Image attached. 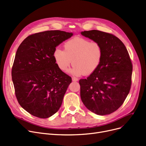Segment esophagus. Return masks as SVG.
Instances as JSON below:
<instances>
[{
    "label": "esophagus",
    "instance_id": "esophagus-1",
    "mask_svg": "<svg viewBox=\"0 0 146 146\" xmlns=\"http://www.w3.org/2000/svg\"><path fill=\"white\" fill-rule=\"evenodd\" d=\"M72 80L73 81H77L78 80V79L77 78H76V77H75V76H73L72 78Z\"/></svg>",
    "mask_w": 146,
    "mask_h": 146
}]
</instances>
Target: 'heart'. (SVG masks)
I'll list each match as a JSON object with an SVG mask.
<instances>
[{
	"instance_id": "1",
	"label": "heart",
	"mask_w": 146,
	"mask_h": 146,
	"mask_svg": "<svg viewBox=\"0 0 146 146\" xmlns=\"http://www.w3.org/2000/svg\"><path fill=\"white\" fill-rule=\"evenodd\" d=\"M54 58L58 68L65 72L72 61L73 67L70 72L79 76L83 74H92L100 65L103 49L98 42H91L88 39L76 37L68 40L64 44V50L56 48Z\"/></svg>"
}]
</instances>
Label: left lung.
<instances>
[{
  "label": "left lung",
  "mask_w": 146,
  "mask_h": 146,
  "mask_svg": "<svg viewBox=\"0 0 146 146\" xmlns=\"http://www.w3.org/2000/svg\"><path fill=\"white\" fill-rule=\"evenodd\" d=\"M81 34L98 42L103 49L102 61L86 79H81V98L91 112L100 115L120 107L130 92L133 65L122 41L111 33L91 30Z\"/></svg>",
  "instance_id": "8db88e82"
}]
</instances>
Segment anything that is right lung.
<instances>
[{"label":"right lung","instance_id":"1","mask_svg":"<svg viewBox=\"0 0 146 146\" xmlns=\"http://www.w3.org/2000/svg\"><path fill=\"white\" fill-rule=\"evenodd\" d=\"M72 35L58 30L32 34L16 51L12 68L15 96L20 106L33 116L48 118L61 106L72 79L58 68L53 54Z\"/></svg>","mask_w":146,"mask_h":146}]
</instances>
